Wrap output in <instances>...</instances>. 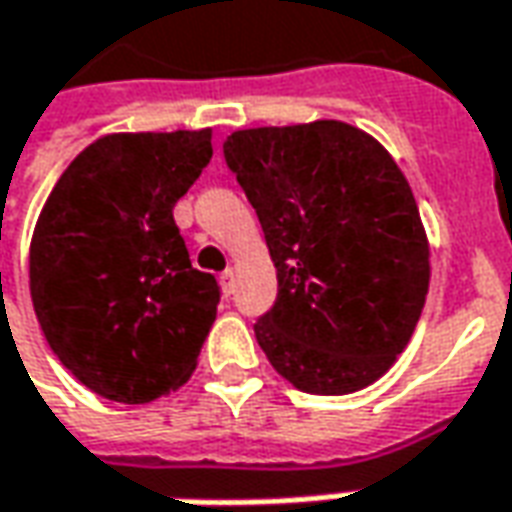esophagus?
Here are the masks:
<instances>
[{
  "instance_id": "obj_1",
  "label": "esophagus",
  "mask_w": 512,
  "mask_h": 512,
  "mask_svg": "<svg viewBox=\"0 0 512 512\" xmlns=\"http://www.w3.org/2000/svg\"><path fill=\"white\" fill-rule=\"evenodd\" d=\"M219 284H222V293H225V296H233V290H236V273H233V270H225V273L219 276Z\"/></svg>"
}]
</instances>
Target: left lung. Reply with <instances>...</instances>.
Masks as SVG:
<instances>
[{
	"mask_svg": "<svg viewBox=\"0 0 512 512\" xmlns=\"http://www.w3.org/2000/svg\"><path fill=\"white\" fill-rule=\"evenodd\" d=\"M225 160L262 222L279 296L256 341L307 394H352L420 321L431 250L406 174L344 120L239 129Z\"/></svg>",
	"mask_w": 512,
	"mask_h": 512,
	"instance_id": "left-lung-1",
	"label": "left lung"
}]
</instances>
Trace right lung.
I'll list each match as a JSON object with an SVG mask.
<instances>
[{
	"label": "right lung",
	"instance_id": "obj_1",
	"mask_svg": "<svg viewBox=\"0 0 512 512\" xmlns=\"http://www.w3.org/2000/svg\"><path fill=\"white\" fill-rule=\"evenodd\" d=\"M211 154V129L104 135L41 208L33 310L64 369L106 400L152 403L197 369L219 287L191 267L174 205Z\"/></svg>",
	"mask_w": 512,
	"mask_h": 512
}]
</instances>
